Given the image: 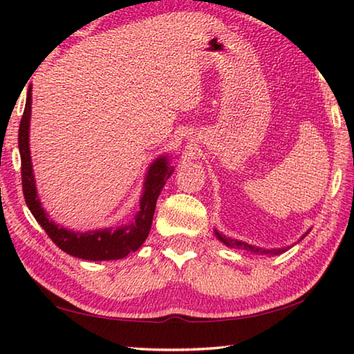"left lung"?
I'll use <instances>...</instances> for the list:
<instances>
[{"mask_svg":"<svg viewBox=\"0 0 354 354\" xmlns=\"http://www.w3.org/2000/svg\"><path fill=\"white\" fill-rule=\"evenodd\" d=\"M217 237L220 239L221 242L226 243L227 247H237L241 250H247V251H253V253H270V254H279V253H284L286 248H278V250H261V248H256L253 245H248L245 242L241 241H236V239H230V237H225V236H220L217 232Z\"/></svg>","mask_w":354,"mask_h":354,"instance_id":"1","label":"left lung"}]
</instances>
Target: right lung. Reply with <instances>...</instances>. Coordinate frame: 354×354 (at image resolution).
Here are the masks:
<instances>
[{"instance_id":"add662e5","label":"right lung","mask_w":354,"mask_h":354,"mask_svg":"<svg viewBox=\"0 0 354 354\" xmlns=\"http://www.w3.org/2000/svg\"><path fill=\"white\" fill-rule=\"evenodd\" d=\"M31 87L28 91L25 112H23L20 129H19V148L21 158V185L26 205L32 212L34 218L44 227L48 237L59 248L80 259L87 261H112L122 259L131 251L140 248L145 242L148 232L151 230L156 201L159 198L167 179L173 173V167L167 162V158H159L149 167L145 181V192L140 200V211L131 225L100 230L92 232H75L56 225L48 218L44 207L40 206L35 192V181L32 175L31 153H29V117H31Z\"/></svg>"}]
</instances>
